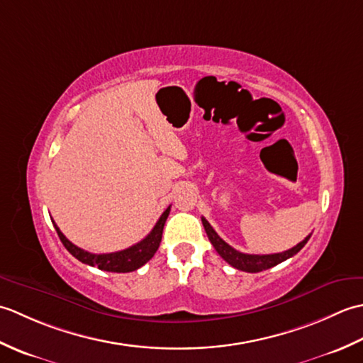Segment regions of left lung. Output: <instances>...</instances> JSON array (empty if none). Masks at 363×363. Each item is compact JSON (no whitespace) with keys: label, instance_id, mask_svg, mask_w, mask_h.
<instances>
[{"label":"left lung","instance_id":"1","mask_svg":"<svg viewBox=\"0 0 363 363\" xmlns=\"http://www.w3.org/2000/svg\"><path fill=\"white\" fill-rule=\"evenodd\" d=\"M201 221H203V226L206 229L207 237H209L211 243L213 245V248L217 250L220 256L225 259L229 265H233L234 268L242 269V272H246V273L264 272V269L272 268L277 264H281V262L293 257L296 252H299L301 250L304 248V245L311 238V234H309L303 242H299L296 246H293L291 250H287L284 252L262 254V256H260V254H245V252L234 250L233 246L228 245L225 240H223V238L217 233H215L213 228L209 225V221H207L204 217L201 218Z\"/></svg>","mask_w":363,"mask_h":363}]
</instances>
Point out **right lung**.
I'll return each instance as SVG.
<instances>
[{
    "mask_svg": "<svg viewBox=\"0 0 363 363\" xmlns=\"http://www.w3.org/2000/svg\"><path fill=\"white\" fill-rule=\"evenodd\" d=\"M169 207H167V211L160 215V218L157 220L156 226L152 228L151 233L146 235L143 240L138 243L129 246L128 250L117 251V252H109V254H91L89 251H84L78 246L73 245L68 238L60 233V229L57 228L56 223L52 221L54 228L57 230V235L60 238V242L64 243L68 252L72 254L73 257L78 259L82 264H87L90 267H98L99 269H104V272H112V273H129L134 272V269L140 268L145 265L154 254H156L160 240H162V230H164V225L168 218L169 213Z\"/></svg>",
    "mask_w": 363,
    "mask_h": 363,
    "instance_id": "obj_1",
    "label": "right lung"
}]
</instances>
